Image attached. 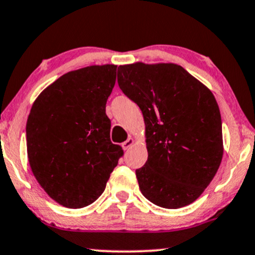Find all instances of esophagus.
Here are the masks:
<instances>
[{
    "instance_id": "1",
    "label": "esophagus",
    "mask_w": 255,
    "mask_h": 255,
    "mask_svg": "<svg viewBox=\"0 0 255 255\" xmlns=\"http://www.w3.org/2000/svg\"><path fill=\"white\" fill-rule=\"evenodd\" d=\"M134 144V138L133 137H128L127 140L125 141L124 143H122V148H124L125 150H127V149H129V148L133 146Z\"/></svg>"
}]
</instances>
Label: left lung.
Segmentation results:
<instances>
[{"mask_svg": "<svg viewBox=\"0 0 255 255\" xmlns=\"http://www.w3.org/2000/svg\"><path fill=\"white\" fill-rule=\"evenodd\" d=\"M118 82L143 115L148 159L135 172L141 193L163 208L194 202L224 155L213 93L175 63L124 64Z\"/></svg>", "mask_w": 255, "mask_h": 255, "instance_id": "left-lung-1", "label": "left lung"}]
</instances>
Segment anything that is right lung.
<instances>
[{
    "label": "right lung",
    "instance_id": "add662e5",
    "mask_svg": "<svg viewBox=\"0 0 255 255\" xmlns=\"http://www.w3.org/2000/svg\"><path fill=\"white\" fill-rule=\"evenodd\" d=\"M115 64L66 73L42 90L27 120V154L35 179L57 204L86 207L106 188L122 148L111 141L106 104Z\"/></svg>",
    "mask_w": 255,
    "mask_h": 255
}]
</instances>
